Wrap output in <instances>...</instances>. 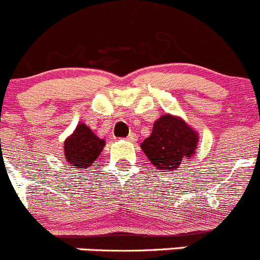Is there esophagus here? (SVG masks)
Listing matches in <instances>:
<instances>
[{
    "label": "esophagus",
    "mask_w": 260,
    "mask_h": 260,
    "mask_svg": "<svg viewBox=\"0 0 260 260\" xmlns=\"http://www.w3.org/2000/svg\"><path fill=\"white\" fill-rule=\"evenodd\" d=\"M136 138H137V136H136V133H129L127 137V141H131V142H135Z\"/></svg>",
    "instance_id": "34e87169"
}]
</instances>
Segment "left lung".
Here are the masks:
<instances>
[{"label": "left lung", "instance_id": "8db88e82", "mask_svg": "<svg viewBox=\"0 0 260 260\" xmlns=\"http://www.w3.org/2000/svg\"><path fill=\"white\" fill-rule=\"evenodd\" d=\"M199 136L181 118L169 114L160 116L150 137L141 144L142 151L156 169L177 171L195 152Z\"/></svg>", "mask_w": 260, "mask_h": 260}]
</instances>
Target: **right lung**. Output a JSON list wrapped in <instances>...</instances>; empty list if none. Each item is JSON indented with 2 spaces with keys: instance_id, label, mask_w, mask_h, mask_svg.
I'll return each mask as SVG.
<instances>
[{
  "instance_id": "1",
  "label": "right lung",
  "mask_w": 260,
  "mask_h": 260,
  "mask_svg": "<svg viewBox=\"0 0 260 260\" xmlns=\"http://www.w3.org/2000/svg\"><path fill=\"white\" fill-rule=\"evenodd\" d=\"M104 146L105 141L81 123L77 125L74 133L65 140L64 154L73 168L86 169L99 157Z\"/></svg>"
}]
</instances>
